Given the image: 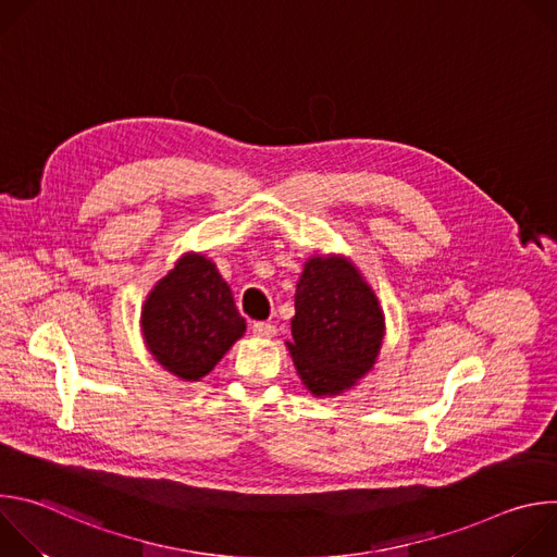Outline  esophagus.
Returning <instances> with one entry per match:
<instances>
[{"label": "esophagus", "instance_id": "obj_1", "mask_svg": "<svg viewBox=\"0 0 557 557\" xmlns=\"http://www.w3.org/2000/svg\"><path fill=\"white\" fill-rule=\"evenodd\" d=\"M275 333H277V329L271 322H256L253 324V335L256 337H273Z\"/></svg>", "mask_w": 557, "mask_h": 557}]
</instances>
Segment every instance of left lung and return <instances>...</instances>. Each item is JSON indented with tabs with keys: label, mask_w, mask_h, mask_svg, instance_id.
<instances>
[{
	"label": "left lung",
	"mask_w": 557,
	"mask_h": 557,
	"mask_svg": "<svg viewBox=\"0 0 557 557\" xmlns=\"http://www.w3.org/2000/svg\"><path fill=\"white\" fill-rule=\"evenodd\" d=\"M288 350L304 385L317 394H339L376 361L383 314L359 271L342 258L306 262L295 293Z\"/></svg>",
	"instance_id": "obj_1"
}]
</instances>
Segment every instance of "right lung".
Masks as SVG:
<instances>
[{"mask_svg":"<svg viewBox=\"0 0 557 557\" xmlns=\"http://www.w3.org/2000/svg\"><path fill=\"white\" fill-rule=\"evenodd\" d=\"M143 335L156 361L181 379L205 376L247 324L213 262L185 256L149 293Z\"/></svg>","mask_w":557,"mask_h":557,"instance_id":"add662e5","label":"right lung"}]
</instances>
